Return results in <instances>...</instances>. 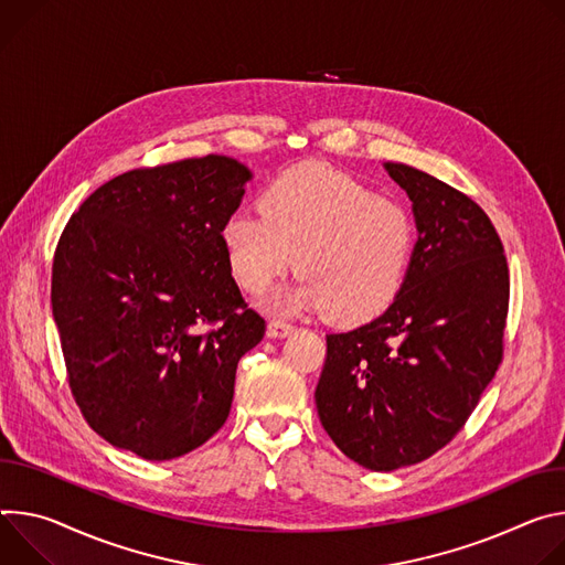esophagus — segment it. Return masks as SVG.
Segmentation results:
<instances>
[{"label": "esophagus", "mask_w": 565, "mask_h": 565, "mask_svg": "<svg viewBox=\"0 0 565 565\" xmlns=\"http://www.w3.org/2000/svg\"><path fill=\"white\" fill-rule=\"evenodd\" d=\"M294 332V326L291 323H287V321H269L267 323V337L269 339H285V337H289Z\"/></svg>", "instance_id": "34e87169"}]
</instances>
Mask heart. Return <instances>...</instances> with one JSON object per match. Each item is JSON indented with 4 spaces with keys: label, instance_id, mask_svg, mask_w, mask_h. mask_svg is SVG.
Masks as SVG:
<instances>
[{
    "label": "heart",
    "instance_id": "1",
    "mask_svg": "<svg viewBox=\"0 0 565 565\" xmlns=\"http://www.w3.org/2000/svg\"><path fill=\"white\" fill-rule=\"evenodd\" d=\"M260 213H233L220 231L242 291L265 294L294 265L302 276L276 296V309L328 307L345 326L380 317L397 298L415 242L399 204L330 166L300 163L265 188Z\"/></svg>",
    "mask_w": 565,
    "mask_h": 565
}]
</instances>
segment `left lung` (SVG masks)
Returning <instances> with one entry per match:
<instances>
[{
	"instance_id": "8db88e82",
	"label": "left lung",
	"mask_w": 565,
	"mask_h": 565,
	"mask_svg": "<svg viewBox=\"0 0 565 565\" xmlns=\"http://www.w3.org/2000/svg\"><path fill=\"white\" fill-rule=\"evenodd\" d=\"M413 204L417 242L382 317L328 334L317 408L370 471L426 460L462 428L503 356L510 271L487 213L449 183L384 163Z\"/></svg>"
}]
</instances>
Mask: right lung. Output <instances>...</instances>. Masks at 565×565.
Returning a JSON list of instances; mask_svg holds the SVG:
<instances>
[{"label":"right lung","instance_id":"right-lung-1","mask_svg":"<svg viewBox=\"0 0 565 565\" xmlns=\"http://www.w3.org/2000/svg\"><path fill=\"white\" fill-rule=\"evenodd\" d=\"M250 177L222 154L130 170L62 231L53 321L76 404L116 449L172 460L228 417L237 361L265 337L220 239Z\"/></svg>","mask_w":565,"mask_h":565}]
</instances>
